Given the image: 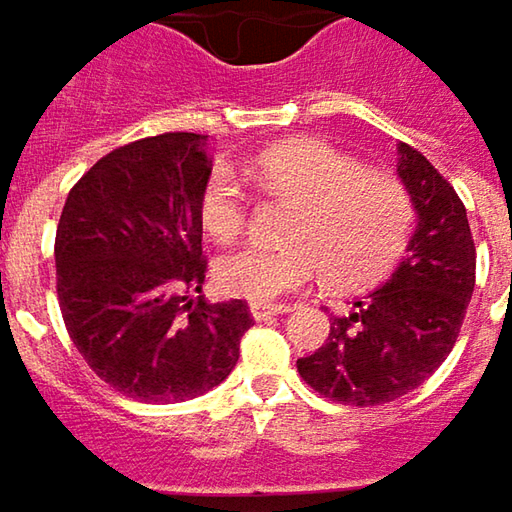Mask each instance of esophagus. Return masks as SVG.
<instances>
[{
    "label": "esophagus",
    "instance_id": "obj_1",
    "mask_svg": "<svg viewBox=\"0 0 512 512\" xmlns=\"http://www.w3.org/2000/svg\"><path fill=\"white\" fill-rule=\"evenodd\" d=\"M290 305H259V302H253L250 305V316L256 319V322H262V319H270V316H279V313H287Z\"/></svg>",
    "mask_w": 512,
    "mask_h": 512
}]
</instances>
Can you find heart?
I'll return each instance as SVG.
<instances>
[{
	"label": "heart",
	"mask_w": 512,
	"mask_h": 512,
	"mask_svg": "<svg viewBox=\"0 0 512 512\" xmlns=\"http://www.w3.org/2000/svg\"><path fill=\"white\" fill-rule=\"evenodd\" d=\"M250 176L270 193L296 199L290 245L230 247L213 265L216 285L247 302H276L310 285L322 270L336 287L379 282L402 259L416 225V205L402 179L364 168L327 142H290L250 162ZM199 225L227 242L247 222V196L227 168H213L196 202Z\"/></svg>",
	"instance_id": "1"
}]
</instances>
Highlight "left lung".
<instances>
[{"mask_svg": "<svg viewBox=\"0 0 512 512\" xmlns=\"http://www.w3.org/2000/svg\"><path fill=\"white\" fill-rule=\"evenodd\" d=\"M419 225L393 276L353 313L333 316L327 342L299 359V376L339 404H384L416 390L459 339L476 285V247L459 193L419 150L399 145Z\"/></svg>", "mask_w": 512, "mask_h": 512, "instance_id": "1", "label": "left lung"}]
</instances>
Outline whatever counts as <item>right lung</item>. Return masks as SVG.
<instances>
[{"mask_svg": "<svg viewBox=\"0 0 512 512\" xmlns=\"http://www.w3.org/2000/svg\"><path fill=\"white\" fill-rule=\"evenodd\" d=\"M207 136L110 150L70 187L56 227V293L88 367L130 399L185 402L225 382L253 327L247 302L210 305L196 216Z\"/></svg>", "mask_w": 512, "mask_h": 512, "instance_id": "1", "label": "right lung"}]
</instances>
